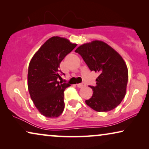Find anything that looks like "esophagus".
Here are the masks:
<instances>
[{
	"mask_svg": "<svg viewBox=\"0 0 149 149\" xmlns=\"http://www.w3.org/2000/svg\"><path fill=\"white\" fill-rule=\"evenodd\" d=\"M85 86V83H79V84H77V87H79V88H81V87H83Z\"/></svg>",
	"mask_w": 149,
	"mask_h": 149,
	"instance_id": "esophagus-1",
	"label": "esophagus"
}]
</instances>
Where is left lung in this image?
<instances>
[{"instance_id":"obj_1","label":"left lung","mask_w":149,"mask_h":149,"mask_svg":"<svg viewBox=\"0 0 149 149\" xmlns=\"http://www.w3.org/2000/svg\"><path fill=\"white\" fill-rule=\"evenodd\" d=\"M82 57L91 71L99 72L96 85L89 87L93 93L85 100L97 112H108L120 104L125 95L128 70L122 57L105 42L93 40L75 50Z\"/></svg>"}]
</instances>
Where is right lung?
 I'll return each mask as SVG.
<instances>
[{
  "instance_id": "1",
  "label": "right lung",
  "mask_w": 149,
  "mask_h": 149,
  "mask_svg": "<svg viewBox=\"0 0 149 149\" xmlns=\"http://www.w3.org/2000/svg\"><path fill=\"white\" fill-rule=\"evenodd\" d=\"M68 39L53 36L32 57L28 66V87L32 100L38 111L49 118L58 117L64 109V92L69 83L57 81L60 64L76 47Z\"/></svg>"
}]
</instances>
